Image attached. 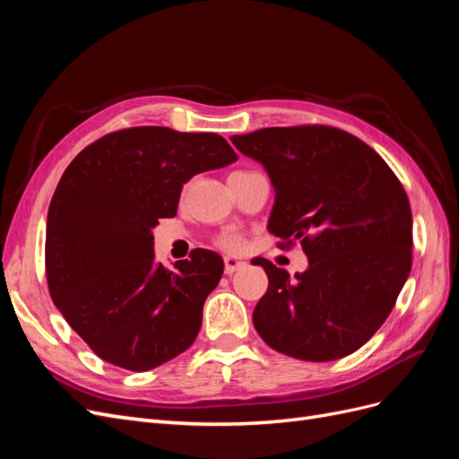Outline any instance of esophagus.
I'll use <instances>...</instances> for the list:
<instances>
[{"label":"esophagus","instance_id":"obj_1","mask_svg":"<svg viewBox=\"0 0 459 459\" xmlns=\"http://www.w3.org/2000/svg\"><path fill=\"white\" fill-rule=\"evenodd\" d=\"M245 266H247V262H245V260H239V258L228 256V258L224 260V268H226V273H228V275H231L233 272H238V270H241V268H245Z\"/></svg>","mask_w":459,"mask_h":459}]
</instances>
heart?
I'll list each match as a JSON object with an SVG mask.
<instances>
[{"label": "heart", "instance_id": "heart-1", "mask_svg": "<svg viewBox=\"0 0 459 459\" xmlns=\"http://www.w3.org/2000/svg\"><path fill=\"white\" fill-rule=\"evenodd\" d=\"M218 245L224 248V251H230V253H239L243 248V239L239 238V235H233V233H228L224 235V238L218 239Z\"/></svg>", "mask_w": 459, "mask_h": 459}]
</instances>
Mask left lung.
I'll list each match as a JSON object with an SVG mask.
<instances>
[{
    "label": "left lung",
    "mask_w": 459,
    "mask_h": 459,
    "mask_svg": "<svg viewBox=\"0 0 459 459\" xmlns=\"http://www.w3.org/2000/svg\"><path fill=\"white\" fill-rule=\"evenodd\" d=\"M231 143L272 179L268 231L300 241L308 256L295 277L255 260L268 275L253 312L258 335L307 362L352 354L383 325L411 270L404 187L369 145L331 126L262 128Z\"/></svg>",
    "instance_id": "obj_1"
}]
</instances>
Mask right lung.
Instances as JSON below:
<instances>
[{
    "instance_id": "obj_1",
    "label": "right lung",
    "mask_w": 459,
    "mask_h": 459,
    "mask_svg": "<svg viewBox=\"0 0 459 459\" xmlns=\"http://www.w3.org/2000/svg\"><path fill=\"white\" fill-rule=\"evenodd\" d=\"M235 160L218 134L140 126L107 134L68 164L48 212L49 295L105 362L149 371L195 341L224 260L195 248L166 270L152 228L176 216L193 176Z\"/></svg>"
}]
</instances>
